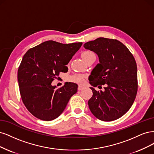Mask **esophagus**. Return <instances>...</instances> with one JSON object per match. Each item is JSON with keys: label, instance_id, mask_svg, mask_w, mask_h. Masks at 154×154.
<instances>
[{"label": "esophagus", "instance_id": "1", "mask_svg": "<svg viewBox=\"0 0 154 154\" xmlns=\"http://www.w3.org/2000/svg\"><path fill=\"white\" fill-rule=\"evenodd\" d=\"M84 88V87L83 86H81V85H79V87H78V90H79V91H81V90H83V89Z\"/></svg>", "mask_w": 154, "mask_h": 154}]
</instances>
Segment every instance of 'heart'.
<instances>
[{"instance_id":"b5f03b06","label":"heart","mask_w":154,"mask_h":154,"mask_svg":"<svg viewBox=\"0 0 154 154\" xmlns=\"http://www.w3.org/2000/svg\"><path fill=\"white\" fill-rule=\"evenodd\" d=\"M82 57L86 62L89 59H90L91 57L95 56L91 51H85L82 54ZM86 77V75H83V74H75V75H72L70 77V80L72 82H75L77 83H82L84 81V79Z\"/></svg>"}]
</instances>
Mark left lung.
Masks as SVG:
<instances>
[{
  "mask_svg": "<svg viewBox=\"0 0 154 154\" xmlns=\"http://www.w3.org/2000/svg\"><path fill=\"white\" fill-rule=\"evenodd\" d=\"M96 53L99 62L89 79L93 87L105 85V91L91 87L88 106L93 115L105 122L115 120L130 109L137 91V64L126 46L117 39L98 38L84 45Z\"/></svg>",
  "mask_w": 154,
  "mask_h": 154,
  "instance_id": "1",
  "label": "left lung"
}]
</instances>
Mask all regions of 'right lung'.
I'll list each match as a JSON object with an SVG mask.
<instances>
[{"label": "right lung", "mask_w": 154, "mask_h": 154, "mask_svg": "<svg viewBox=\"0 0 154 154\" xmlns=\"http://www.w3.org/2000/svg\"><path fill=\"white\" fill-rule=\"evenodd\" d=\"M82 42L63 44L46 41L25 54L18 70L22 102L27 110L39 120L51 121L61 115L78 86L66 82L60 88L52 85L60 72L82 46Z\"/></svg>", "instance_id": "obj_1"}]
</instances>
